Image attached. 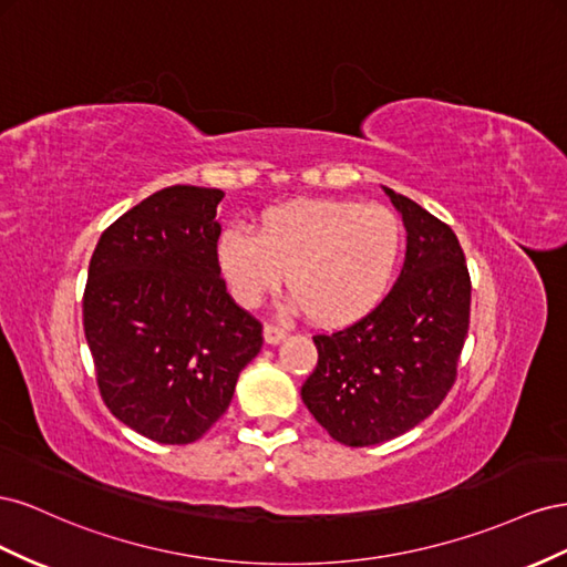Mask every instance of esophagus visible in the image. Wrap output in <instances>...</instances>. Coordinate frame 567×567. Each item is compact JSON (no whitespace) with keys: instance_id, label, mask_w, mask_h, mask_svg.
Instances as JSON below:
<instances>
[{"instance_id":"obj_1","label":"esophagus","mask_w":567,"mask_h":567,"mask_svg":"<svg viewBox=\"0 0 567 567\" xmlns=\"http://www.w3.org/2000/svg\"><path fill=\"white\" fill-rule=\"evenodd\" d=\"M264 337H266L268 344H280L282 339L287 337V330H282V328H278V326H266V328H264Z\"/></svg>"}]
</instances>
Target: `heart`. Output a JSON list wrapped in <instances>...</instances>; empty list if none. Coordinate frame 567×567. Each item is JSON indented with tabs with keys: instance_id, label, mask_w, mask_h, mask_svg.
<instances>
[{
	"instance_id": "obj_1",
	"label": "heart",
	"mask_w": 567,
	"mask_h": 567,
	"mask_svg": "<svg viewBox=\"0 0 567 567\" xmlns=\"http://www.w3.org/2000/svg\"><path fill=\"white\" fill-rule=\"evenodd\" d=\"M403 251V225L382 204L309 199L275 206L258 235L230 225L218 237V268L241 306L287 289L316 326L339 328L386 297Z\"/></svg>"
}]
</instances>
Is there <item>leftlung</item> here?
I'll list each match as a JSON object with an SVG mask.
<instances>
[{"instance_id":"left-lung-1","label":"left lung","mask_w":567,"mask_h":567,"mask_svg":"<svg viewBox=\"0 0 567 567\" xmlns=\"http://www.w3.org/2000/svg\"><path fill=\"white\" fill-rule=\"evenodd\" d=\"M406 228V261L378 309L316 334L306 409L334 442L373 446L413 430L456 380L471 322V275L458 237L413 199L382 187Z\"/></svg>"}]
</instances>
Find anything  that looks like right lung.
Masks as SVG:
<instances>
[{
  "label": "right lung",
  "instance_id": "right-lung-1",
  "mask_svg": "<svg viewBox=\"0 0 567 567\" xmlns=\"http://www.w3.org/2000/svg\"><path fill=\"white\" fill-rule=\"evenodd\" d=\"M223 189L173 185L109 225L90 261L85 339L96 384L123 425L189 444L228 411L264 328L218 268Z\"/></svg>",
  "mask_w": 567,
  "mask_h": 567
}]
</instances>
